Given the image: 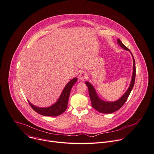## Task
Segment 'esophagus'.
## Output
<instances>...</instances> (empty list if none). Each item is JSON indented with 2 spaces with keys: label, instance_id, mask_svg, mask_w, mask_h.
I'll return each mask as SVG.
<instances>
[{
  "label": "esophagus",
  "instance_id": "esophagus-1",
  "mask_svg": "<svg viewBox=\"0 0 154 154\" xmlns=\"http://www.w3.org/2000/svg\"><path fill=\"white\" fill-rule=\"evenodd\" d=\"M88 77V74L86 72H81L79 74V76H78V78L80 80H84L86 79Z\"/></svg>",
  "mask_w": 154,
  "mask_h": 154
}]
</instances>
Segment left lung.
<instances>
[{"mask_svg":"<svg viewBox=\"0 0 154 154\" xmlns=\"http://www.w3.org/2000/svg\"><path fill=\"white\" fill-rule=\"evenodd\" d=\"M117 43L122 48H124V49L130 52V50L128 48H127L119 39H117ZM131 55H132V57L133 59V72L131 81L130 85L128 90L127 91V92L124 94V95L120 99H119L117 101H114V102H106L105 101H103L102 100H101L97 96V93L95 91V89L92 86V85L91 83H89V82H86V84L87 85V86L89 89V97L91 98L92 106L94 109H95L98 112H100L101 113H105V114L112 113L120 109L126 102V101H127V98H128V97L134 86V81H135V76H136L135 61H134V57L132 54H131Z\"/></svg>","mask_w":154,"mask_h":154,"instance_id":"obj_1","label":"left lung"}]
</instances>
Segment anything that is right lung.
Instances as JSON below:
<instances>
[{
  "label": "right lung",
  "instance_id": "right-lung-1",
  "mask_svg": "<svg viewBox=\"0 0 154 154\" xmlns=\"http://www.w3.org/2000/svg\"><path fill=\"white\" fill-rule=\"evenodd\" d=\"M77 81V78H75L68 82L63 89L59 100L55 104L48 108L36 107L29 101V103L32 108L37 113L45 116H57L62 114L67 108L68 98L70 93L73 85Z\"/></svg>",
  "mask_w": 154,
  "mask_h": 154
}]
</instances>
